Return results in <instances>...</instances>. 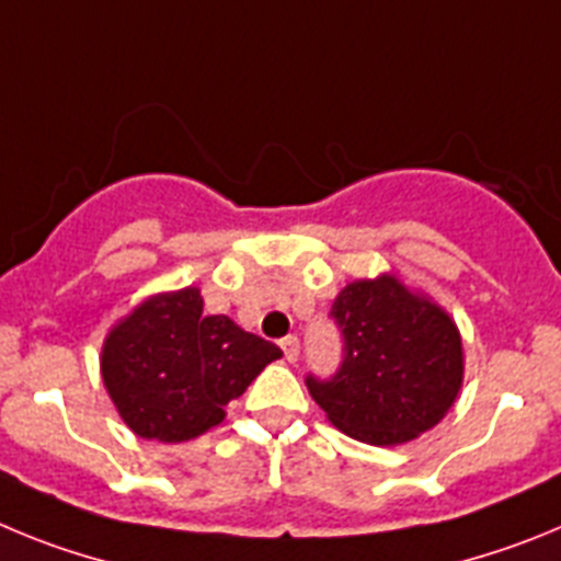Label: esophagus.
<instances>
[{
    "label": "esophagus",
    "mask_w": 561,
    "mask_h": 561,
    "mask_svg": "<svg viewBox=\"0 0 561 561\" xmlns=\"http://www.w3.org/2000/svg\"><path fill=\"white\" fill-rule=\"evenodd\" d=\"M280 348H284L286 359L297 362V356H300V340H297V336H284V340H280Z\"/></svg>",
    "instance_id": "obj_1"
}]
</instances>
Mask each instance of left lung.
Returning <instances> with one entry per match:
<instances>
[{
	"mask_svg": "<svg viewBox=\"0 0 561 561\" xmlns=\"http://www.w3.org/2000/svg\"><path fill=\"white\" fill-rule=\"evenodd\" d=\"M331 320L342 362L331 379L306 376L311 399L345 435L374 447L419 438L458 399L463 345L447 311L393 275L354 280Z\"/></svg>",
	"mask_w": 561,
	"mask_h": 561,
	"instance_id": "8db88e82",
	"label": "left lung"
}]
</instances>
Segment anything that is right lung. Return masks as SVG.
Segmentation results:
<instances>
[{
    "instance_id": "1",
    "label": "right lung",
    "mask_w": 561,
    "mask_h": 561,
    "mask_svg": "<svg viewBox=\"0 0 561 561\" xmlns=\"http://www.w3.org/2000/svg\"><path fill=\"white\" fill-rule=\"evenodd\" d=\"M196 286L148 297L108 331L101 374L114 408L140 438L180 444L225 421L280 348L225 314H202Z\"/></svg>"
}]
</instances>
